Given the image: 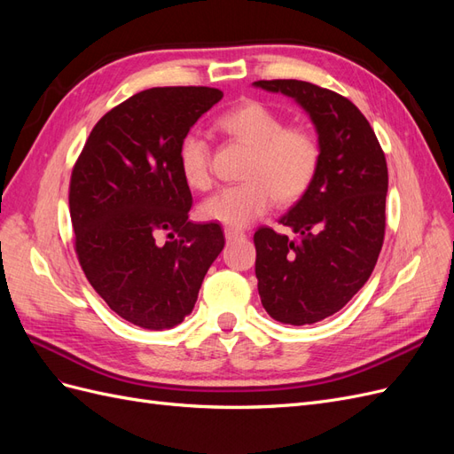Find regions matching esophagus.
Returning a JSON list of instances; mask_svg holds the SVG:
<instances>
[{
	"mask_svg": "<svg viewBox=\"0 0 454 454\" xmlns=\"http://www.w3.org/2000/svg\"><path fill=\"white\" fill-rule=\"evenodd\" d=\"M225 239L227 240H237V239H244V232L239 229H225Z\"/></svg>",
	"mask_w": 454,
	"mask_h": 454,
	"instance_id": "1",
	"label": "esophagus"
}]
</instances>
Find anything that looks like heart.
<instances>
[{
    "instance_id": "1",
    "label": "heart",
    "mask_w": 454,
    "mask_h": 454,
    "mask_svg": "<svg viewBox=\"0 0 454 454\" xmlns=\"http://www.w3.org/2000/svg\"><path fill=\"white\" fill-rule=\"evenodd\" d=\"M217 127L252 147V155L244 168V184L219 189L199 204L202 222L244 229L269 212L274 199L287 204L307 193L322 159L320 144L310 130L287 129L277 112L252 100L231 107L217 119ZM176 160L191 189L210 185V149L197 130L182 136Z\"/></svg>"
}]
</instances>
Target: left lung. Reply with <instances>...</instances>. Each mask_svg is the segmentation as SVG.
I'll list each match as a JSON object with an SVG mask.
<instances>
[{
	"label": "left lung",
	"mask_w": 454,
	"mask_h": 454,
	"mask_svg": "<svg viewBox=\"0 0 454 454\" xmlns=\"http://www.w3.org/2000/svg\"><path fill=\"white\" fill-rule=\"evenodd\" d=\"M303 107L322 151L320 168L280 223L255 231V277L270 318L316 324L339 312L369 280L382 248L388 168L367 119L345 96L297 79L255 81Z\"/></svg>",
	"instance_id": "8db88e82"
}]
</instances>
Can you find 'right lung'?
<instances>
[{"instance_id": "right-lung-1", "label": "right lung", "mask_w": 454, "mask_h": 454, "mask_svg": "<svg viewBox=\"0 0 454 454\" xmlns=\"http://www.w3.org/2000/svg\"><path fill=\"white\" fill-rule=\"evenodd\" d=\"M222 98L210 87L134 94L96 122L74 167L79 263L107 307L144 329L187 318L225 246L219 223L189 222L193 197L176 160L182 136ZM162 234L171 240L159 245Z\"/></svg>"}]
</instances>
